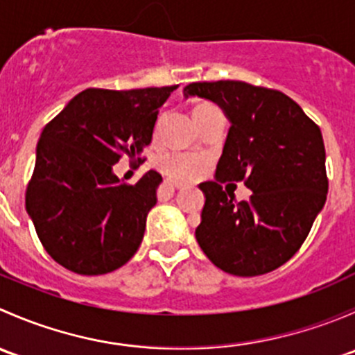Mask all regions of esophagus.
I'll list each match as a JSON object with an SVG mask.
<instances>
[{"instance_id": "obj_1", "label": "esophagus", "mask_w": 355, "mask_h": 355, "mask_svg": "<svg viewBox=\"0 0 355 355\" xmlns=\"http://www.w3.org/2000/svg\"><path fill=\"white\" fill-rule=\"evenodd\" d=\"M168 184L173 185L175 189H185V187H187V184H185V182H180V180H171V178H170V180H168Z\"/></svg>"}]
</instances>
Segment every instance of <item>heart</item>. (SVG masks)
I'll return each mask as SVG.
<instances>
[{"label":"heart","mask_w":355,"mask_h":355,"mask_svg":"<svg viewBox=\"0 0 355 355\" xmlns=\"http://www.w3.org/2000/svg\"><path fill=\"white\" fill-rule=\"evenodd\" d=\"M206 105L196 106L194 110L202 108ZM156 166L159 168L163 173L170 175L175 178H192L199 173L202 168V159L199 156L187 155V153H178V151H166L161 153L156 157Z\"/></svg>","instance_id":"obj_1"}]
</instances>
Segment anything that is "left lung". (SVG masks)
<instances>
[{
  "label": "left lung",
  "instance_id": "8db88e82",
  "mask_svg": "<svg viewBox=\"0 0 355 355\" xmlns=\"http://www.w3.org/2000/svg\"><path fill=\"white\" fill-rule=\"evenodd\" d=\"M185 98L209 99L230 121L216 180L204 192L196 239L211 263L237 277L270 273L304 244L328 194L320 127L287 94L241 80L194 82ZM244 181L235 203L220 182Z\"/></svg>",
  "mask_w": 355,
  "mask_h": 355
}]
</instances>
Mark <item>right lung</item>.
Wrapping results in <instances>:
<instances>
[{
  "mask_svg": "<svg viewBox=\"0 0 355 355\" xmlns=\"http://www.w3.org/2000/svg\"><path fill=\"white\" fill-rule=\"evenodd\" d=\"M177 87L85 89L44 127L25 207L41 244L63 268L105 275L137 252L163 178L149 170L127 185L113 164L151 144L159 108Z\"/></svg>",
  "mask_w": 355,
  "mask_h": 355,
  "instance_id": "add662e5",
  "label": "right lung"
}]
</instances>
